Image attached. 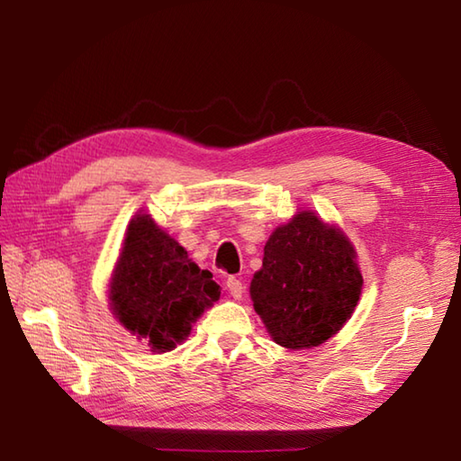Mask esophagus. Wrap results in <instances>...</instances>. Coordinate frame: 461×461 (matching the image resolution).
<instances>
[{
  "instance_id": "34e87169",
  "label": "esophagus",
  "mask_w": 461,
  "mask_h": 461,
  "mask_svg": "<svg viewBox=\"0 0 461 461\" xmlns=\"http://www.w3.org/2000/svg\"><path fill=\"white\" fill-rule=\"evenodd\" d=\"M225 287H228V291L231 293L233 299H241V295H243V281L240 277H228V281H225Z\"/></svg>"
}]
</instances>
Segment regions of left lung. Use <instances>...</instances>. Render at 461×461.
<instances>
[{"label":"left lung","mask_w":461,"mask_h":461,"mask_svg":"<svg viewBox=\"0 0 461 461\" xmlns=\"http://www.w3.org/2000/svg\"><path fill=\"white\" fill-rule=\"evenodd\" d=\"M362 291L357 251L339 225L301 210L273 230L249 295L269 337L299 350L345 327Z\"/></svg>","instance_id":"obj_1"}]
</instances>
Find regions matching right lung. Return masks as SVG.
<instances>
[{
    "instance_id": "obj_1",
    "label": "right lung",
    "mask_w": 461,
    "mask_h": 461,
    "mask_svg": "<svg viewBox=\"0 0 461 461\" xmlns=\"http://www.w3.org/2000/svg\"><path fill=\"white\" fill-rule=\"evenodd\" d=\"M220 293L212 273L195 266L150 213L134 215L109 281L111 311L126 330L152 352L174 350Z\"/></svg>"
}]
</instances>
